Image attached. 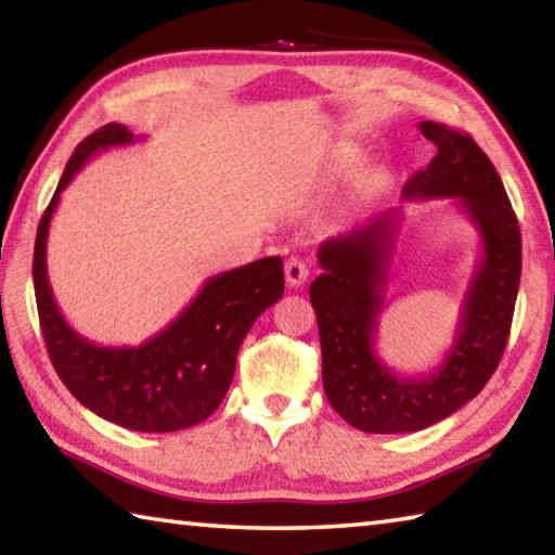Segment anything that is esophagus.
I'll use <instances>...</instances> for the list:
<instances>
[{
  "mask_svg": "<svg viewBox=\"0 0 555 555\" xmlns=\"http://www.w3.org/2000/svg\"><path fill=\"white\" fill-rule=\"evenodd\" d=\"M308 274H311V269H308V261L304 257L286 259V281L291 288L304 286L308 281Z\"/></svg>",
  "mask_w": 555,
  "mask_h": 555,
  "instance_id": "1",
  "label": "esophagus"
}]
</instances>
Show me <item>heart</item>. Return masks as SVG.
I'll return each instance as SVG.
<instances>
[{"instance_id": "b5f03b06", "label": "heart", "mask_w": 555, "mask_h": 555, "mask_svg": "<svg viewBox=\"0 0 555 555\" xmlns=\"http://www.w3.org/2000/svg\"><path fill=\"white\" fill-rule=\"evenodd\" d=\"M362 164V154L352 146H340L333 158V173L335 176H350ZM389 183V173L384 168H374L362 181V193L364 195H379Z\"/></svg>"}]
</instances>
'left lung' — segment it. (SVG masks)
<instances>
[{"mask_svg":"<svg viewBox=\"0 0 555 555\" xmlns=\"http://www.w3.org/2000/svg\"><path fill=\"white\" fill-rule=\"evenodd\" d=\"M436 144L428 168L403 185L401 198L453 201L480 234V259L460 304L457 331L438 367L401 377L377 354L389 271L403 210H387L367 228L318 249L323 274L311 284L331 406L364 434H413L448 418L485 389L509 340L521 276L519 222L500 173L463 131L421 121Z\"/></svg>","mask_w":555,"mask_h":555,"instance_id":"1","label":"left lung"}]
</instances>
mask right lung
Returning <instances> with one entry per match:
<instances>
[{
    "mask_svg": "<svg viewBox=\"0 0 555 555\" xmlns=\"http://www.w3.org/2000/svg\"><path fill=\"white\" fill-rule=\"evenodd\" d=\"M139 139L112 121L75 149L36 232L34 291L51 362L73 397L109 424L171 434L201 424L222 403L242 340L284 294V261L264 257L210 276L173 323L137 347H105L82 337L59 311L49 284L51 218L61 193L92 156Z\"/></svg>",
    "mask_w": 555,
    "mask_h": 555,
    "instance_id": "right-lung-1",
    "label": "right lung"
}]
</instances>
